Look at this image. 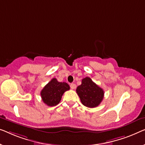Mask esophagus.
<instances>
[{"label":"esophagus","mask_w":145,"mask_h":145,"mask_svg":"<svg viewBox=\"0 0 145 145\" xmlns=\"http://www.w3.org/2000/svg\"><path fill=\"white\" fill-rule=\"evenodd\" d=\"M71 89H76V85L75 84H71Z\"/></svg>","instance_id":"1"}]
</instances>
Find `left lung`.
<instances>
[{"instance_id":"1","label":"left lung","mask_w":145,"mask_h":145,"mask_svg":"<svg viewBox=\"0 0 145 145\" xmlns=\"http://www.w3.org/2000/svg\"><path fill=\"white\" fill-rule=\"evenodd\" d=\"M76 93L84 105L94 108L99 105L104 97V91L89 77L82 80L81 85L76 88Z\"/></svg>"}]
</instances>
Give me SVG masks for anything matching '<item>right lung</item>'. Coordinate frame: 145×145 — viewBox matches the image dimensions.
Segmentation results:
<instances>
[{"instance_id": "1", "label": "right lung", "mask_w": 145, "mask_h": 145, "mask_svg": "<svg viewBox=\"0 0 145 145\" xmlns=\"http://www.w3.org/2000/svg\"><path fill=\"white\" fill-rule=\"evenodd\" d=\"M70 89L66 82H59L56 78H52L42 89L40 95L42 101L48 106H56L60 102L65 91Z\"/></svg>"}]
</instances>
